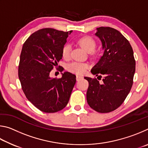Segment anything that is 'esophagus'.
Masks as SVG:
<instances>
[{
    "mask_svg": "<svg viewBox=\"0 0 148 148\" xmlns=\"http://www.w3.org/2000/svg\"><path fill=\"white\" fill-rule=\"evenodd\" d=\"M82 78V76H79V75H77V76H76V80H77V81H79V80H80Z\"/></svg>",
    "mask_w": 148,
    "mask_h": 148,
    "instance_id": "obj_1",
    "label": "esophagus"
}]
</instances>
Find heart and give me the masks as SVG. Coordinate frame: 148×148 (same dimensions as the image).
Listing matches in <instances>:
<instances>
[{
  "label": "heart",
  "mask_w": 148,
  "mask_h": 148,
  "mask_svg": "<svg viewBox=\"0 0 148 148\" xmlns=\"http://www.w3.org/2000/svg\"><path fill=\"white\" fill-rule=\"evenodd\" d=\"M78 44L87 52H92L96 47V42L93 39L89 36H84L78 40ZM71 46L69 44L64 45L62 49V56L65 59H68L70 57ZM88 65L82 62H73L68 65L67 69L69 71L77 74H83L86 72Z\"/></svg>",
  "instance_id": "heart-1"
}]
</instances>
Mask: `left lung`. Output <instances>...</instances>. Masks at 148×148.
<instances>
[{"label":"left lung","instance_id":"obj_1","mask_svg":"<svg viewBox=\"0 0 148 148\" xmlns=\"http://www.w3.org/2000/svg\"><path fill=\"white\" fill-rule=\"evenodd\" d=\"M102 42L103 56L92 67L91 73L101 79L85 77L89 82L87 101L100 113H108L122 104L131 91L135 72L133 50L129 42L117 30L111 27L97 28ZM97 77V78H98Z\"/></svg>","mask_w":148,"mask_h":148}]
</instances>
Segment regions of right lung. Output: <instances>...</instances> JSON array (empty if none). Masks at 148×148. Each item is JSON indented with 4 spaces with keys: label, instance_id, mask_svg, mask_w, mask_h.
<instances>
[{
    "label": "right lung",
    "instance_id": "right-lung-1",
    "mask_svg": "<svg viewBox=\"0 0 148 148\" xmlns=\"http://www.w3.org/2000/svg\"><path fill=\"white\" fill-rule=\"evenodd\" d=\"M72 32L51 28L38 30L27 38L22 47L18 69L22 89L27 99L46 113L63 109L76 84V76L71 72L61 73L59 79L49 76L62 59V47Z\"/></svg>",
    "mask_w": 148,
    "mask_h": 148
}]
</instances>
